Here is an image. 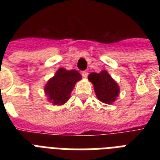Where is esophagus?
I'll return each mask as SVG.
<instances>
[{"label": "esophagus", "instance_id": "esophagus-1", "mask_svg": "<svg viewBox=\"0 0 160 160\" xmlns=\"http://www.w3.org/2000/svg\"><path fill=\"white\" fill-rule=\"evenodd\" d=\"M81 75H82V76L84 78H87L88 77V72L87 71H82V73H81Z\"/></svg>", "mask_w": 160, "mask_h": 160}]
</instances>
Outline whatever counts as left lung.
Segmentation results:
<instances>
[{
  "label": "left lung",
  "mask_w": 160,
  "mask_h": 160,
  "mask_svg": "<svg viewBox=\"0 0 160 160\" xmlns=\"http://www.w3.org/2000/svg\"><path fill=\"white\" fill-rule=\"evenodd\" d=\"M88 79L94 85L95 95L98 100L105 104L115 101L119 93V87L106 70L100 73H90Z\"/></svg>",
  "instance_id": "obj_1"
}]
</instances>
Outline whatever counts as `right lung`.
<instances>
[{"label": "right lung", "instance_id": "obj_1", "mask_svg": "<svg viewBox=\"0 0 160 160\" xmlns=\"http://www.w3.org/2000/svg\"><path fill=\"white\" fill-rule=\"evenodd\" d=\"M80 80H81V75L77 70L60 68L44 88L49 101L55 105H64L70 99L75 83Z\"/></svg>", "mask_w": 160, "mask_h": 160}]
</instances>
